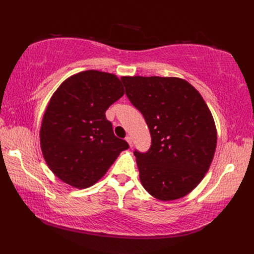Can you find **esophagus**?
<instances>
[{
    "instance_id": "esophagus-1",
    "label": "esophagus",
    "mask_w": 254,
    "mask_h": 254,
    "mask_svg": "<svg viewBox=\"0 0 254 254\" xmlns=\"http://www.w3.org/2000/svg\"><path fill=\"white\" fill-rule=\"evenodd\" d=\"M127 142L128 143V145H130V147H133V139L131 136H127Z\"/></svg>"
}]
</instances>
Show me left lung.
<instances>
[{
  "mask_svg": "<svg viewBox=\"0 0 254 254\" xmlns=\"http://www.w3.org/2000/svg\"><path fill=\"white\" fill-rule=\"evenodd\" d=\"M121 79L152 135L147 153L134 152L142 186L160 201L188 195L203 180L216 150V126L206 102L180 77Z\"/></svg>",
  "mask_w": 254,
  "mask_h": 254,
  "instance_id": "left-lung-1",
  "label": "left lung"
}]
</instances>
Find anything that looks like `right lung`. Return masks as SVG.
<instances>
[{
  "mask_svg": "<svg viewBox=\"0 0 254 254\" xmlns=\"http://www.w3.org/2000/svg\"><path fill=\"white\" fill-rule=\"evenodd\" d=\"M124 95L121 79L107 72H79L59 86L40 127V147L50 170L76 189L94 186L122 150L106 110Z\"/></svg>",
  "mask_w": 254,
  "mask_h": 254,
  "instance_id": "right-lung-1",
  "label": "right lung"
}]
</instances>
